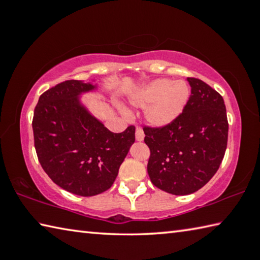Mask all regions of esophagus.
I'll return each mask as SVG.
<instances>
[{
    "label": "esophagus",
    "mask_w": 260,
    "mask_h": 260,
    "mask_svg": "<svg viewBox=\"0 0 260 260\" xmlns=\"http://www.w3.org/2000/svg\"><path fill=\"white\" fill-rule=\"evenodd\" d=\"M135 139H136V141H139V142L143 141V139H144V132L142 128H140V127H138L135 131Z\"/></svg>",
    "instance_id": "34e87169"
}]
</instances>
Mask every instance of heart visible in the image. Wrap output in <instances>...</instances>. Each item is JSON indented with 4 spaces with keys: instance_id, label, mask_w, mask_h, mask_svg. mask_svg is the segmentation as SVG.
Returning <instances> with one entry per match:
<instances>
[{
    "instance_id": "heart-1",
    "label": "heart",
    "mask_w": 260,
    "mask_h": 260,
    "mask_svg": "<svg viewBox=\"0 0 260 260\" xmlns=\"http://www.w3.org/2000/svg\"><path fill=\"white\" fill-rule=\"evenodd\" d=\"M190 98V89L183 80L156 79L131 96V103L146 109V119L155 127L172 124L183 112Z\"/></svg>"
}]
</instances>
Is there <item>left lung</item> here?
<instances>
[{
    "instance_id": "obj_1",
    "label": "left lung",
    "mask_w": 260,
    "mask_h": 260,
    "mask_svg": "<svg viewBox=\"0 0 260 260\" xmlns=\"http://www.w3.org/2000/svg\"><path fill=\"white\" fill-rule=\"evenodd\" d=\"M191 95L183 112L160 128L144 127L150 149L148 174L157 188L189 195L208 183L225 156L228 121L222 96L208 83L187 78Z\"/></svg>"
}]
</instances>
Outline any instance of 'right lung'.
I'll return each instance as SVG.
<instances>
[{"mask_svg":"<svg viewBox=\"0 0 260 260\" xmlns=\"http://www.w3.org/2000/svg\"><path fill=\"white\" fill-rule=\"evenodd\" d=\"M98 83L68 80L50 88L34 110V146L52 181L69 192L94 196L112 186L135 141V127L110 132L82 103Z\"/></svg>","mask_w":260,"mask_h":260,"instance_id":"right-lung-1","label":"right lung"}]
</instances>
